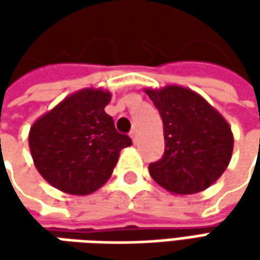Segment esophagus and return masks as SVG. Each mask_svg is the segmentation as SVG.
Masks as SVG:
<instances>
[{
    "mask_svg": "<svg viewBox=\"0 0 260 260\" xmlns=\"http://www.w3.org/2000/svg\"><path fill=\"white\" fill-rule=\"evenodd\" d=\"M130 137H132L133 143H137V132H136V130H132V132H130Z\"/></svg>",
    "mask_w": 260,
    "mask_h": 260,
    "instance_id": "34e87169",
    "label": "esophagus"
}]
</instances>
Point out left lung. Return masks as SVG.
<instances>
[{
	"label": "left lung",
	"instance_id": "8db88e82",
	"mask_svg": "<svg viewBox=\"0 0 260 260\" xmlns=\"http://www.w3.org/2000/svg\"><path fill=\"white\" fill-rule=\"evenodd\" d=\"M164 121L165 153L149 165L150 176L176 195L197 194L223 175L233 153L225 118L189 88H146Z\"/></svg>",
	"mask_w": 260,
	"mask_h": 260
}]
</instances>
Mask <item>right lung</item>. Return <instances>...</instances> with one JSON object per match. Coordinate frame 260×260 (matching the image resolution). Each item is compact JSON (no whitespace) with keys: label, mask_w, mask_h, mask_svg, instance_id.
Segmentation results:
<instances>
[{"label":"right lung","mask_w":260,"mask_h":260,"mask_svg":"<svg viewBox=\"0 0 260 260\" xmlns=\"http://www.w3.org/2000/svg\"><path fill=\"white\" fill-rule=\"evenodd\" d=\"M111 92L84 88L39 117L28 133L36 169L56 189L88 195L110 179L121 149L132 145L104 111Z\"/></svg>","instance_id":"add662e5"}]
</instances>
